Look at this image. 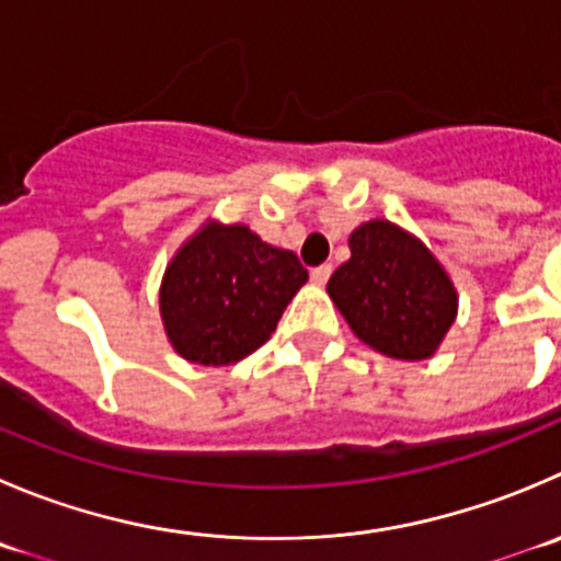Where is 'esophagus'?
I'll list each match as a JSON object with an SVG mask.
<instances>
[{
	"label": "esophagus",
	"instance_id": "34e87169",
	"mask_svg": "<svg viewBox=\"0 0 561 561\" xmlns=\"http://www.w3.org/2000/svg\"><path fill=\"white\" fill-rule=\"evenodd\" d=\"M312 282L314 285H325V282H329V276H331V265L325 263V265H318V268H312Z\"/></svg>",
	"mask_w": 561,
	"mask_h": 561
}]
</instances>
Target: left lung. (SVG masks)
<instances>
[{
    "label": "left lung",
    "mask_w": 561,
    "mask_h": 561,
    "mask_svg": "<svg viewBox=\"0 0 561 561\" xmlns=\"http://www.w3.org/2000/svg\"><path fill=\"white\" fill-rule=\"evenodd\" d=\"M325 290L358 340L405 362L433 356L458 314L447 271L416 238L383 219L353 230L351 260L331 274Z\"/></svg>",
    "instance_id": "8db88e82"
}]
</instances>
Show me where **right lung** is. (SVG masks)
<instances>
[{"mask_svg": "<svg viewBox=\"0 0 561 561\" xmlns=\"http://www.w3.org/2000/svg\"><path fill=\"white\" fill-rule=\"evenodd\" d=\"M307 276L296 254L260 241L249 227H203L164 274L167 336L194 364L241 362L268 340Z\"/></svg>", "mask_w": 561, "mask_h": 561, "instance_id": "1", "label": "right lung"}]
</instances>
